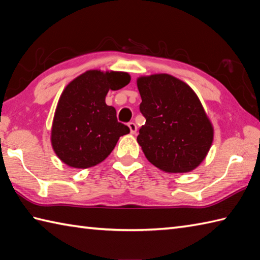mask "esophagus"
I'll return each mask as SVG.
<instances>
[{
    "instance_id": "34e87169",
    "label": "esophagus",
    "mask_w": 260,
    "mask_h": 260,
    "mask_svg": "<svg viewBox=\"0 0 260 260\" xmlns=\"http://www.w3.org/2000/svg\"><path fill=\"white\" fill-rule=\"evenodd\" d=\"M128 126L130 128V132L132 135H135L136 132H137V125H136V123L135 122H129L128 123Z\"/></svg>"
}]
</instances>
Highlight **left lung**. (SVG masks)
I'll list each match as a JSON object with an SVG mask.
<instances>
[{
    "label": "left lung",
    "instance_id": "8db88e82",
    "mask_svg": "<svg viewBox=\"0 0 260 260\" xmlns=\"http://www.w3.org/2000/svg\"><path fill=\"white\" fill-rule=\"evenodd\" d=\"M146 123L137 140L147 159L166 172L191 171L208 153L213 129L197 94L169 74L137 81Z\"/></svg>",
    "mask_w": 260,
    "mask_h": 260
}]
</instances>
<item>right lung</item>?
<instances>
[{
    "instance_id": "add662e5",
    "label": "right lung",
    "mask_w": 260,
    "mask_h": 260,
    "mask_svg": "<svg viewBox=\"0 0 260 260\" xmlns=\"http://www.w3.org/2000/svg\"><path fill=\"white\" fill-rule=\"evenodd\" d=\"M130 82L125 72L90 70L67 85L57 103L51 141L57 157L78 169L95 166L111 153L119 138L130 132L107 106L109 90Z\"/></svg>"
}]
</instances>
